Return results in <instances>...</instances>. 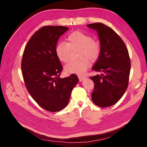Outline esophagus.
<instances>
[{
	"instance_id": "1",
	"label": "esophagus",
	"mask_w": 147,
	"mask_h": 147,
	"mask_svg": "<svg viewBox=\"0 0 147 147\" xmlns=\"http://www.w3.org/2000/svg\"><path fill=\"white\" fill-rule=\"evenodd\" d=\"M78 78H79L80 82H82L83 80H84V79H85V77H83V76H81V75H79Z\"/></svg>"
}]
</instances>
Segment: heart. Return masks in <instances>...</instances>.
Instances as JSON below:
<instances>
[{
  "instance_id": "heart-1",
  "label": "heart",
  "mask_w": 147,
  "mask_h": 147,
  "mask_svg": "<svg viewBox=\"0 0 147 147\" xmlns=\"http://www.w3.org/2000/svg\"><path fill=\"white\" fill-rule=\"evenodd\" d=\"M67 42H60L57 44L55 53L58 59L62 63H67L70 59V49L80 48V57H83L78 61H71L64 67V71L67 74L83 75L90 65L89 60L95 61L100 53L99 43L92 40L90 35L80 31H75L70 34L66 38Z\"/></svg>"
}]
</instances>
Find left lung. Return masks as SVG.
Returning <instances> with one entry per match:
<instances>
[{
	"label": "left lung",
	"mask_w": 147,
	"mask_h": 147,
	"mask_svg": "<svg viewBox=\"0 0 147 147\" xmlns=\"http://www.w3.org/2000/svg\"><path fill=\"white\" fill-rule=\"evenodd\" d=\"M87 27L96 30L100 45V55L92 69L102 74L90 77L94 83L92 100L100 107H107L116 104L127 88L129 56L125 43L112 28L100 23Z\"/></svg>",
	"instance_id": "1"
}]
</instances>
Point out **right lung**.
Returning a JSON list of instances; mask_svg holds the SVG:
<instances>
[{"label": "right lung", "instance_id": "1", "mask_svg": "<svg viewBox=\"0 0 147 147\" xmlns=\"http://www.w3.org/2000/svg\"><path fill=\"white\" fill-rule=\"evenodd\" d=\"M68 29L59 26L42 27L28 42L22 58L21 70L28 92L41 107L51 112L65 107L79 80L75 74L59 77L63 66L55 48L60 36Z\"/></svg>", "mask_w": 147, "mask_h": 147}]
</instances>
